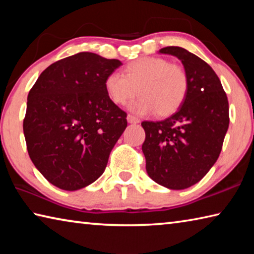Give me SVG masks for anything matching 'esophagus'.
<instances>
[{
    "label": "esophagus",
    "instance_id": "obj_1",
    "mask_svg": "<svg viewBox=\"0 0 254 254\" xmlns=\"http://www.w3.org/2000/svg\"><path fill=\"white\" fill-rule=\"evenodd\" d=\"M127 119V122L131 123V124H137V123L140 122L139 119L135 118V117H133V115H131V114H128Z\"/></svg>",
    "mask_w": 254,
    "mask_h": 254
}]
</instances>
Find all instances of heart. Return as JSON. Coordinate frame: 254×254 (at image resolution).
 Listing matches in <instances>:
<instances>
[{"instance_id": "b5f03b06", "label": "heart", "mask_w": 254, "mask_h": 254, "mask_svg": "<svg viewBox=\"0 0 254 254\" xmlns=\"http://www.w3.org/2000/svg\"><path fill=\"white\" fill-rule=\"evenodd\" d=\"M105 91L118 105L127 104L139 94L130 109L136 114L156 112L158 117H169L177 112L189 91L187 71L178 64L159 57H143L128 63L124 75L111 72L105 79Z\"/></svg>"}]
</instances>
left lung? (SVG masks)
I'll return each mask as SVG.
<instances>
[{
  "label": "left lung",
  "mask_w": 254,
  "mask_h": 254,
  "mask_svg": "<svg viewBox=\"0 0 254 254\" xmlns=\"http://www.w3.org/2000/svg\"><path fill=\"white\" fill-rule=\"evenodd\" d=\"M177 57L189 78L182 107L163 121H144L142 151L149 177L185 189L204 177L220 156L229 128V101L221 80L203 59L180 47L159 50Z\"/></svg>",
  "instance_id": "left-lung-1"
}]
</instances>
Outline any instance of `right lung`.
Returning <instances> with one entry per match:
<instances>
[{"instance_id": "add662e5", "label": "right lung", "mask_w": 254, "mask_h": 254, "mask_svg": "<svg viewBox=\"0 0 254 254\" xmlns=\"http://www.w3.org/2000/svg\"><path fill=\"white\" fill-rule=\"evenodd\" d=\"M121 65L78 53L51 64L30 89L23 120L28 153L56 187L77 190L104 173L127 126V113L111 101L104 85Z\"/></svg>"}]
</instances>
